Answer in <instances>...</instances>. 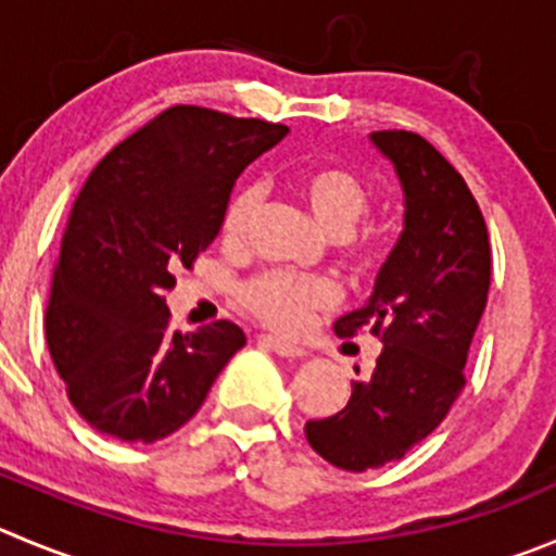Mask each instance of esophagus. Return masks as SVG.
I'll list each match as a JSON object with an SVG mask.
<instances>
[{
  "label": "esophagus",
  "instance_id": "1",
  "mask_svg": "<svg viewBox=\"0 0 556 556\" xmlns=\"http://www.w3.org/2000/svg\"><path fill=\"white\" fill-rule=\"evenodd\" d=\"M258 341L264 343V346L269 349V352H275L278 357H289V361H298V357H305V349L298 346V343H289L283 341V338H275V336H262Z\"/></svg>",
  "mask_w": 556,
  "mask_h": 556
}]
</instances>
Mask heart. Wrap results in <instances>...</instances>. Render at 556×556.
<instances>
[{"instance_id": "obj_1", "label": "heart", "mask_w": 556, "mask_h": 556, "mask_svg": "<svg viewBox=\"0 0 556 556\" xmlns=\"http://www.w3.org/2000/svg\"><path fill=\"white\" fill-rule=\"evenodd\" d=\"M298 193L316 224L332 237H346L371 204L366 185L341 166L303 168L298 177ZM262 185L256 182H248L235 190L224 210V220H220V231L226 240H237L245 235L262 207ZM357 256L361 262H368V253H357ZM332 300H336V289L325 278L278 273V269L256 275L240 287L242 308L278 330H292V327L303 325L314 311L332 305Z\"/></svg>"}]
</instances>
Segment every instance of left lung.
<instances>
[{"mask_svg":"<svg viewBox=\"0 0 556 556\" xmlns=\"http://www.w3.org/2000/svg\"><path fill=\"white\" fill-rule=\"evenodd\" d=\"M368 139L404 190V231L368 303L341 316L336 332H374L382 352L341 412L305 422L308 445L349 472L399 462L445 420L491 281L489 231L462 174L409 130Z\"/></svg>","mask_w":556,"mask_h":556,"instance_id":"1","label":"left lung"}]
</instances>
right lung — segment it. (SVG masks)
I'll list each match as a JSON object with an SVG mask.
<instances>
[{
    "label": "right lung",
    "mask_w": 556,
    "mask_h": 556,
    "mask_svg": "<svg viewBox=\"0 0 556 556\" xmlns=\"http://www.w3.org/2000/svg\"><path fill=\"white\" fill-rule=\"evenodd\" d=\"M287 125L174 105L84 182L54 267L46 341L78 415L105 437L157 442L182 428L245 346L231 321L174 332V269L218 237L235 179Z\"/></svg>",
    "instance_id": "1"
}]
</instances>
